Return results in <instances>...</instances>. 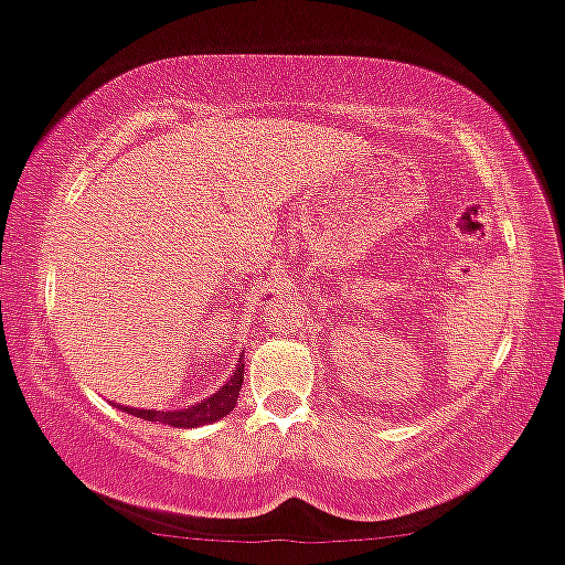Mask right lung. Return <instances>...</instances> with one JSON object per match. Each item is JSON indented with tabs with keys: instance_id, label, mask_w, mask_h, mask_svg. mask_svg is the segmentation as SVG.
<instances>
[{
	"instance_id": "obj_1",
	"label": "right lung",
	"mask_w": 565,
	"mask_h": 565,
	"mask_svg": "<svg viewBox=\"0 0 565 565\" xmlns=\"http://www.w3.org/2000/svg\"><path fill=\"white\" fill-rule=\"evenodd\" d=\"M242 358L245 355H239L232 377L223 382V385L217 387L212 396L204 398V402L185 406V409H137V406H124V412L139 417V420H153L174 428H199L207 426V423L221 420V417H226L228 412L234 409L236 398H239L242 380H245V361H242Z\"/></svg>"
}]
</instances>
